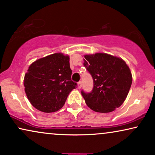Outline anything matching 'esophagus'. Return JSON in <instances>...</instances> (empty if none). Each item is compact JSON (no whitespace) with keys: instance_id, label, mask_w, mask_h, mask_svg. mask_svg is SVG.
I'll return each mask as SVG.
<instances>
[{"instance_id":"1","label":"esophagus","mask_w":155,"mask_h":155,"mask_svg":"<svg viewBox=\"0 0 155 155\" xmlns=\"http://www.w3.org/2000/svg\"><path fill=\"white\" fill-rule=\"evenodd\" d=\"M82 82L81 81H80V82L78 83V87L79 88V89H80V88L82 87Z\"/></svg>"}]
</instances>
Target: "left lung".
<instances>
[{
    "instance_id": "8db88e82",
    "label": "left lung",
    "mask_w": 155,
    "mask_h": 155,
    "mask_svg": "<svg viewBox=\"0 0 155 155\" xmlns=\"http://www.w3.org/2000/svg\"><path fill=\"white\" fill-rule=\"evenodd\" d=\"M84 66L92 75L90 92L81 91L85 103L99 113L114 111L124 102L132 84V74L123 59L107 54L85 55Z\"/></svg>"
}]
</instances>
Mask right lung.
Here are the masks:
<instances>
[{
	"label": "right lung",
	"mask_w": 155,
	"mask_h": 155,
	"mask_svg": "<svg viewBox=\"0 0 155 155\" xmlns=\"http://www.w3.org/2000/svg\"><path fill=\"white\" fill-rule=\"evenodd\" d=\"M69 56L57 53L29 65L25 75L24 85L31 105L45 113L58 111L77 83L71 80Z\"/></svg>",
	"instance_id": "right-lung-1"
}]
</instances>
